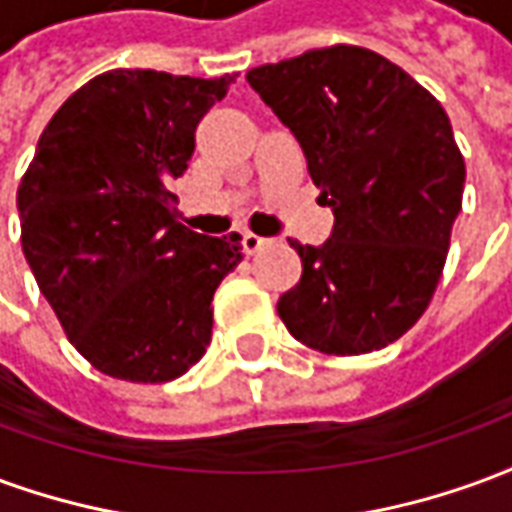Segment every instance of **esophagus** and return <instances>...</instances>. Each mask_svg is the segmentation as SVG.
I'll use <instances>...</instances> for the list:
<instances>
[{"label": "esophagus", "mask_w": 512, "mask_h": 512, "mask_svg": "<svg viewBox=\"0 0 512 512\" xmlns=\"http://www.w3.org/2000/svg\"><path fill=\"white\" fill-rule=\"evenodd\" d=\"M266 244H268L266 238H260V235L255 233H244V238H241V246H244L246 255H255L257 249H263Z\"/></svg>", "instance_id": "obj_1"}]
</instances>
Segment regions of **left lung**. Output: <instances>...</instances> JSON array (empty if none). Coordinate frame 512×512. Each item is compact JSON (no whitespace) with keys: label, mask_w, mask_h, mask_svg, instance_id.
Returning a JSON list of instances; mask_svg holds the SVG:
<instances>
[{"label":"left lung","mask_w":512,"mask_h":512,"mask_svg":"<svg viewBox=\"0 0 512 512\" xmlns=\"http://www.w3.org/2000/svg\"><path fill=\"white\" fill-rule=\"evenodd\" d=\"M307 156L318 202L334 213L323 246L290 241L296 288L279 296L288 332L321 354L395 343L439 285L466 164L447 112L395 62L326 46L246 73Z\"/></svg>","instance_id":"8db88e82"}]
</instances>
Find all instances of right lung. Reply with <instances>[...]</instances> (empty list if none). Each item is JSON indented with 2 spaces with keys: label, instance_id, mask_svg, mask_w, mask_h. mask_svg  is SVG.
<instances>
[{
  "label": "right lung",
  "instance_id": "1",
  "mask_svg": "<svg viewBox=\"0 0 512 512\" xmlns=\"http://www.w3.org/2000/svg\"><path fill=\"white\" fill-rule=\"evenodd\" d=\"M233 73L106 71L57 109L18 186L21 249L73 348L104 376L164 384L211 343L213 293L241 235L178 222L194 131Z\"/></svg>",
  "mask_w": 512,
  "mask_h": 512
}]
</instances>
